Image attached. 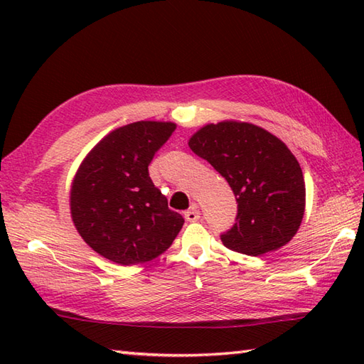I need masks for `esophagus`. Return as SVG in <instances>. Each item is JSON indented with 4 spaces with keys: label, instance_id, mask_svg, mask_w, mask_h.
<instances>
[{
    "label": "esophagus",
    "instance_id": "esophagus-1",
    "mask_svg": "<svg viewBox=\"0 0 364 364\" xmlns=\"http://www.w3.org/2000/svg\"><path fill=\"white\" fill-rule=\"evenodd\" d=\"M184 218H186L188 222H197L200 219V211H198V208H197L196 203L192 205L186 213H184Z\"/></svg>",
    "mask_w": 364,
    "mask_h": 364
}]
</instances>
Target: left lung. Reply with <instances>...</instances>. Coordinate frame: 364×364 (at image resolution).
<instances>
[{
	"instance_id": "obj_1",
	"label": "left lung",
	"mask_w": 364,
	"mask_h": 364,
	"mask_svg": "<svg viewBox=\"0 0 364 364\" xmlns=\"http://www.w3.org/2000/svg\"><path fill=\"white\" fill-rule=\"evenodd\" d=\"M188 144L235 192L237 220L220 237L227 249L261 257L296 236L305 214V180L283 141L253 123L222 120L196 131Z\"/></svg>"
}]
</instances>
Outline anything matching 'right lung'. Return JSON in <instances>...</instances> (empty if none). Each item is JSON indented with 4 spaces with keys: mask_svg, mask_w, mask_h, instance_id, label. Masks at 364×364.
Returning a JSON list of instances; mask_svg holds the SVG:
<instances>
[{
    "mask_svg": "<svg viewBox=\"0 0 364 364\" xmlns=\"http://www.w3.org/2000/svg\"><path fill=\"white\" fill-rule=\"evenodd\" d=\"M176 128L141 120L112 129L76 170L70 188L73 225L92 250L120 266L164 253L180 233L181 214L168 210L149 164Z\"/></svg>",
    "mask_w": 364,
    "mask_h": 364,
    "instance_id": "right-lung-1",
    "label": "right lung"
}]
</instances>
